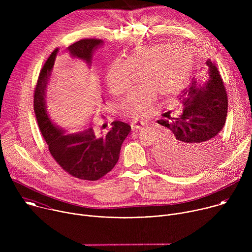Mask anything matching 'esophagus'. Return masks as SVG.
I'll use <instances>...</instances> for the list:
<instances>
[{
    "label": "esophagus",
    "instance_id": "obj_1",
    "mask_svg": "<svg viewBox=\"0 0 252 252\" xmlns=\"http://www.w3.org/2000/svg\"><path fill=\"white\" fill-rule=\"evenodd\" d=\"M130 126H131V128H132V129H138V128H140L141 126H145V122L138 121V120H134V121L131 122Z\"/></svg>",
    "mask_w": 252,
    "mask_h": 252
}]
</instances>
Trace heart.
Instances as JSON below:
<instances>
[{
    "label": "heart",
    "instance_id": "obj_1",
    "mask_svg": "<svg viewBox=\"0 0 252 252\" xmlns=\"http://www.w3.org/2000/svg\"><path fill=\"white\" fill-rule=\"evenodd\" d=\"M193 64L192 51L186 45L159 43L140 47L109 66L106 85L113 94H121L128 89L132 73H141L143 85L124 97L121 110L129 118H142L150 113L158 93L170 96L183 89Z\"/></svg>",
    "mask_w": 252,
    "mask_h": 252
}]
</instances>
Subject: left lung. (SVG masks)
I'll return each instance as SVG.
<instances>
[{
	"label": "left lung",
	"instance_id": "obj_1",
	"mask_svg": "<svg viewBox=\"0 0 252 252\" xmlns=\"http://www.w3.org/2000/svg\"><path fill=\"white\" fill-rule=\"evenodd\" d=\"M202 75L181 94V116L158 121L167 132L156 156L171 172L190 173L204 165L215 152L226 121L227 94L217 65L210 60L205 63Z\"/></svg>",
	"mask_w": 252,
	"mask_h": 252
}]
</instances>
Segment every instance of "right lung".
Here are the masks:
<instances>
[{"mask_svg":"<svg viewBox=\"0 0 252 252\" xmlns=\"http://www.w3.org/2000/svg\"><path fill=\"white\" fill-rule=\"evenodd\" d=\"M102 45L98 39H84L67 48L71 57L86 61L91 64L93 53ZM56 49L46 61L35 85L33 93V110L40 130L48 143L49 151L59 165L71 176L84 181H97L109 173L120 158L121 148L127 136L130 126L115 121L113 127L103 135L93 127L82 132L65 133L55 126L46 109V85L51 76L56 56Z\"/></svg>","mask_w":252,"mask_h":252,"instance_id":"obj_1","label":"right lung"}]
</instances>
